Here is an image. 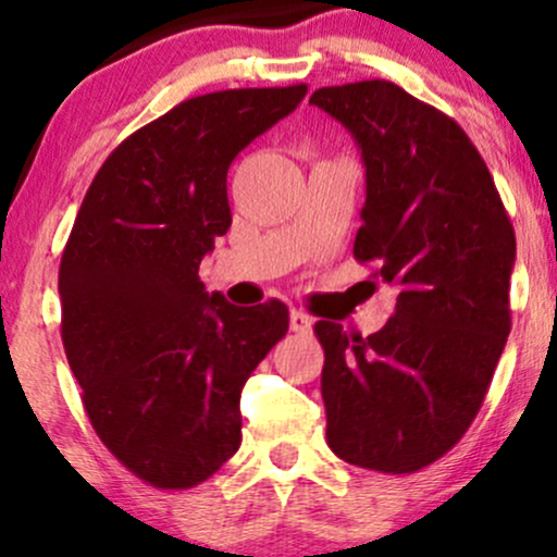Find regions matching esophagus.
Segmentation results:
<instances>
[{"mask_svg":"<svg viewBox=\"0 0 557 557\" xmlns=\"http://www.w3.org/2000/svg\"><path fill=\"white\" fill-rule=\"evenodd\" d=\"M290 330H293V332H300V335H306V332H311V317L304 314V311L293 309V311H290Z\"/></svg>","mask_w":557,"mask_h":557,"instance_id":"34e87169","label":"esophagus"}]
</instances>
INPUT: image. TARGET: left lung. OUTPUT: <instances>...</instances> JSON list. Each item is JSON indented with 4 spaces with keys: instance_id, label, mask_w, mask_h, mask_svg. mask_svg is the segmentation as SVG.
<instances>
[{
    "instance_id": "left-lung-1",
    "label": "left lung",
    "mask_w": 557,
    "mask_h": 557,
    "mask_svg": "<svg viewBox=\"0 0 557 557\" xmlns=\"http://www.w3.org/2000/svg\"><path fill=\"white\" fill-rule=\"evenodd\" d=\"M367 168L354 257L395 287L374 335L317 322L337 458L411 474L443 458L482 408L510 332L516 235L463 127L389 81L311 94Z\"/></svg>"
}]
</instances>
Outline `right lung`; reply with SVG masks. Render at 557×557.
<instances>
[{"instance_id":"obj_1","label":"right lung","mask_w":557,"mask_h":557,"mask_svg":"<svg viewBox=\"0 0 557 557\" xmlns=\"http://www.w3.org/2000/svg\"><path fill=\"white\" fill-rule=\"evenodd\" d=\"M309 88H230L127 136L88 185L60 264L62 343L101 443L151 487L201 484L240 447V389L283 341V300L209 296L227 170Z\"/></svg>"}]
</instances>
